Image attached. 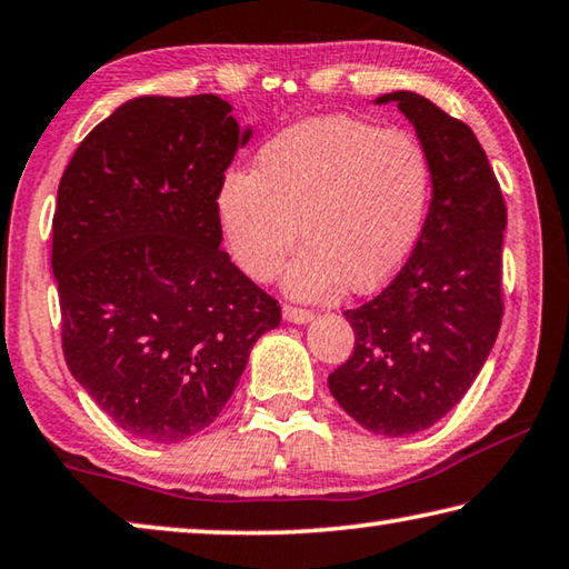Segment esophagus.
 Here are the masks:
<instances>
[{
    "mask_svg": "<svg viewBox=\"0 0 569 569\" xmlns=\"http://www.w3.org/2000/svg\"><path fill=\"white\" fill-rule=\"evenodd\" d=\"M283 319H286L288 323H308V321H313V313L306 311V308L283 306Z\"/></svg>",
    "mask_w": 569,
    "mask_h": 569,
    "instance_id": "1",
    "label": "esophagus"
}]
</instances>
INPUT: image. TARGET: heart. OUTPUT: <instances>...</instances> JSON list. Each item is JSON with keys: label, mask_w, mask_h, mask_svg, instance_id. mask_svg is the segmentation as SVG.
<instances>
[{"label": "heart", "mask_w": 569, "mask_h": 569, "mask_svg": "<svg viewBox=\"0 0 569 569\" xmlns=\"http://www.w3.org/2000/svg\"><path fill=\"white\" fill-rule=\"evenodd\" d=\"M429 192L431 166L413 134L326 114L268 140L253 176L228 172L216 213L230 256L256 281L278 273L301 230L308 243L283 286L313 301L341 283H387L417 243Z\"/></svg>", "instance_id": "1"}]
</instances>
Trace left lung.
<instances>
[{
  "label": "left lung",
  "mask_w": 569,
  "mask_h": 569,
  "mask_svg": "<svg viewBox=\"0 0 569 569\" xmlns=\"http://www.w3.org/2000/svg\"><path fill=\"white\" fill-rule=\"evenodd\" d=\"M431 166V203L409 261L383 291L343 311L353 353L329 377L363 429L409 437L465 399L502 326L507 208L469 124L417 92H389Z\"/></svg>",
  "instance_id": "8db88e82"
}]
</instances>
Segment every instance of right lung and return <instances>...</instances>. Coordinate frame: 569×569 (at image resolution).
I'll list each match as a JSON object with an SVG mask.
<instances>
[{
  "instance_id": "right-lung-1",
  "label": "right lung",
  "mask_w": 569,
  "mask_h": 569,
  "mask_svg": "<svg viewBox=\"0 0 569 569\" xmlns=\"http://www.w3.org/2000/svg\"><path fill=\"white\" fill-rule=\"evenodd\" d=\"M253 130L218 94L134 98L80 142L57 190L52 273L77 383L128 435L203 431L281 306L220 250L216 196Z\"/></svg>"
}]
</instances>
